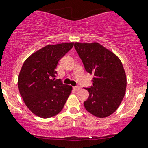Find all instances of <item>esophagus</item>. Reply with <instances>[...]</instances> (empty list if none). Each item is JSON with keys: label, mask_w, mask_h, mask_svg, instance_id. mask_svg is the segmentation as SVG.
<instances>
[{"label": "esophagus", "mask_w": 148, "mask_h": 148, "mask_svg": "<svg viewBox=\"0 0 148 148\" xmlns=\"http://www.w3.org/2000/svg\"><path fill=\"white\" fill-rule=\"evenodd\" d=\"M73 90L75 91H79V90H80V87H79V86H75V87H73Z\"/></svg>", "instance_id": "obj_1"}]
</instances>
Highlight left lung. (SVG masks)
<instances>
[{"mask_svg": "<svg viewBox=\"0 0 148 148\" xmlns=\"http://www.w3.org/2000/svg\"><path fill=\"white\" fill-rule=\"evenodd\" d=\"M85 70L94 75L93 85L85 89L89 97L84 102L88 112L99 118L113 114L120 105L126 90V75L115 53L99 43L74 45Z\"/></svg>", "mask_w": 148, "mask_h": 148, "instance_id": "left-lung-1", "label": "left lung"}]
</instances>
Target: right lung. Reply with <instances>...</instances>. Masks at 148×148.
<instances>
[{"instance_id": "1", "label": "right lung", "mask_w": 148, "mask_h": 148, "mask_svg": "<svg viewBox=\"0 0 148 148\" xmlns=\"http://www.w3.org/2000/svg\"><path fill=\"white\" fill-rule=\"evenodd\" d=\"M74 43L48 45L25 60L18 78L24 103L41 118L56 116L63 110L73 87L63 84L57 75V63Z\"/></svg>"}]
</instances>
